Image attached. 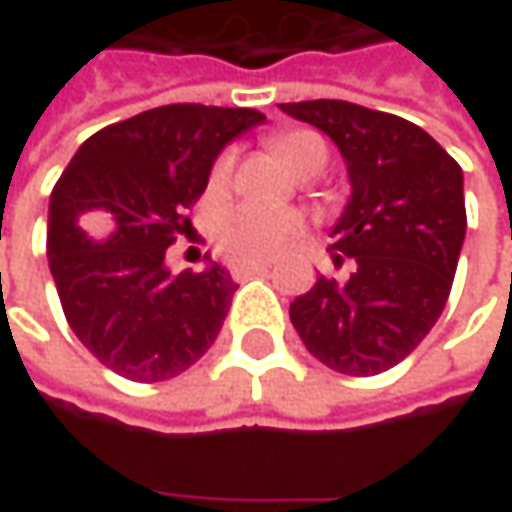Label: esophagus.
I'll return each mask as SVG.
<instances>
[{
  "instance_id": "obj_1",
  "label": "esophagus",
  "mask_w": 512,
  "mask_h": 512,
  "mask_svg": "<svg viewBox=\"0 0 512 512\" xmlns=\"http://www.w3.org/2000/svg\"><path fill=\"white\" fill-rule=\"evenodd\" d=\"M230 273H233L236 279H247V276H267V273H270V267L262 265V262H236Z\"/></svg>"
}]
</instances>
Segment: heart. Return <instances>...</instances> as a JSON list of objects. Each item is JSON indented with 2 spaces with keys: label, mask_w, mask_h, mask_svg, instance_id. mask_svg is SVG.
Instances as JSON below:
<instances>
[{
  "label": "heart",
  "mask_w": 512,
  "mask_h": 512,
  "mask_svg": "<svg viewBox=\"0 0 512 512\" xmlns=\"http://www.w3.org/2000/svg\"><path fill=\"white\" fill-rule=\"evenodd\" d=\"M273 150L296 176L319 173L327 162L325 142L313 130H287L273 139ZM230 153L213 165V182H225L230 173ZM302 236V216L293 210H265L242 205L227 210L219 222V245L242 262H270Z\"/></svg>",
  "instance_id": "1"
}]
</instances>
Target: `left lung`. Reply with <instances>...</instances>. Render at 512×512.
Masks as SVG:
<instances>
[{"label": "left lung", "instance_id": "8db88e82", "mask_svg": "<svg viewBox=\"0 0 512 512\" xmlns=\"http://www.w3.org/2000/svg\"><path fill=\"white\" fill-rule=\"evenodd\" d=\"M282 113L339 148L350 196L330 230L333 265L290 305L305 347L344 376H376L410 356L439 322L467 233L464 176L419 125L339 99L287 102Z\"/></svg>", "mask_w": 512, "mask_h": 512}]
</instances>
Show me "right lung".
<instances>
[{
	"mask_svg": "<svg viewBox=\"0 0 512 512\" xmlns=\"http://www.w3.org/2000/svg\"><path fill=\"white\" fill-rule=\"evenodd\" d=\"M265 116L165 105L93 133L50 193L48 265L70 330L130 382L196 364L225 325L236 282L205 256L173 273L168 247L219 153Z\"/></svg>",
	"mask_w": 512,
	"mask_h": 512,
	"instance_id": "add662e5",
	"label": "right lung"
}]
</instances>
